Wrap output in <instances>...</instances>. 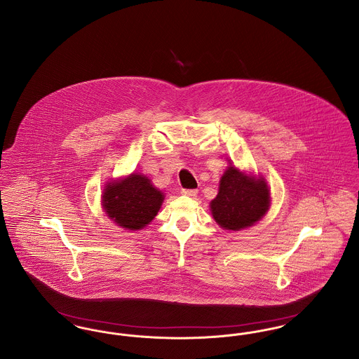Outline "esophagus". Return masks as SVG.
Listing matches in <instances>:
<instances>
[{
	"label": "esophagus",
	"instance_id": "obj_1",
	"mask_svg": "<svg viewBox=\"0 0 359 359\" xmlns=\"http://www.w3.org/2000/svg\"><path fill=\"white\" fill-rule=\"evenodd\" d=\"M182 194H183V195H186V196H191V198H194V196H196V194H198V191H196V190H182Z\"/></svg>",
	"mask_w": 359,
	"mask_h": 359
}]
</instances>
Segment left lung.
Here are the masks:
<instances>
[{"instance_id": "1", "label": "left lung", "mask_w": 359, "mask_h": 359, "mask_svg": "<svg viewBox=\"0 0 359 359\" xmlns=\"http://www.w3.org/2000/svg\"><path fill=\"white\" fill-rule=\"evenodd\" d=\"M270 189L263 176H253L229 165L210 202L215 222L226 231H241L260 221L270 209Z\"/></svg>"}]
</instances>
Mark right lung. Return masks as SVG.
Returning a JSON list of instances; mask_svg holds the SVG:
<instances>
[{
  "instance_id": "obj_1",
  "label": "right lung",
  "mask_w": 359,
  "mask_h": 359,
  "mask_svg": "<svg viewBox=\"0 0 359 359\" xmlns=\"http://www.w3.org/2000/svg\"><path fill=\"white\" fill-rule=\"evenodd\" d=\"M107 215L126 231H141L160 210L164 195L141 173L108 182L102 195Z\"/></svg>"
}]
</instances>
